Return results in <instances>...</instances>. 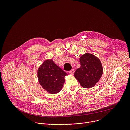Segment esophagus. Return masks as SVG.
Segmentation results:
<instances>
[{
	"mask_svg": "<svg viewBox=\"0 0 130 130\" xmlns=\"http://www.w3.org/2000/svg\"><path fill=\"white\" fill-rule=\"evenodd\" d=\"M69 74H70L71 75H73V74H74V73H75V70H74V69L71 70L70 71H69Z\"/></svg>",
	"mask_w": 130,
	"mask_h": 130,
	"instance_id": "34e87169",
	"label": "esophagus"
}]
</instances>
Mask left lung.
<instances>
[{"mask_svg":"<svg viewBox=\"0 0 130 130\" xmlns=\"http://www.w3.org/2000/svg\"><path fill=\"white\" fill-rule=\"evenodd\" d=\"M81 67L74 74L81 85L85 88L94 87L100 79L103 67L100 60L94 55L86 53L80 58Z\"/></svg>","mask_w":130,"mask_h":130,"instance_id":"8db88e82","label":"left lung"}]
</instances>
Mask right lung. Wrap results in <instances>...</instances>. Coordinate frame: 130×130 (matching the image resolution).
Returning <instances> with one entry per match:
<instances>
[{
	"label": "right lung",
	"mask_w": 130,
	"mask_h": 130,
	"mask_svg": "<svg viewBox=\"0 0 130 130\" xmlns=\"http://www.w3.org/2000/svg\"><path fill=\"white\" fill-rule=\"evenodd\" d=\"M67 75L52 59L45 60L38 70V78L40 85L51 94H57L61 90Z\"/></svg>",
	"instance_id": "add662e5"
}]
</instances>
